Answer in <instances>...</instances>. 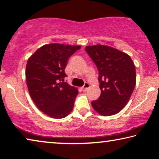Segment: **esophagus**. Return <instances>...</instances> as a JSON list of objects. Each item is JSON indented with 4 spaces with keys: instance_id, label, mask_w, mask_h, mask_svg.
Instances as JSON below:
<instances>
[{
    "instance_id": "obj_1",
    "label": "esophagus",
    "mask_w": 159,
    "mask_h": 159,
    "mask_svg": "<svg viewBox=\"0 0 159 159\" xmlns=\"http://www.w3.org/2000/svg\"><path fill=\"white\" fill-rule=\"evenodd\" d=\"M89 87H90V84L86 82V83H85L84 85H83L81 88V90L83 91V92H85V91H86L88 89V88H89Z\"/></svg>"
}]
</instances>
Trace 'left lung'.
Wrapping results in <instances>:
<instances>
[{"label":"left lung","instance_id":"obj_1","mask_svg":"<svg viewBox=\"0 0 159 159\" xmlns=\"http://www.w3.org/2000/svg\"><path fill=\"white\" fill-rule=\"evenodd\" d=\"M85 50L99 71L101 95L92 102L93 109L104 116L117 114L130 99L136 84L135 66L130 56L109 46H87Z\"/></svg>","mask_w":159,"mask_h":159}]
</instances>
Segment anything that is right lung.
I'll return each instance as SVG.
<instances>
[{
  "instance_id": "1",
  "label": "right lung",
  "mask_w": 159,
  "mask_h": 159,
  "mask_svg": "<svg viewBox=\"0 0 159 159\" xmlns=\"http://www.w3.org/2000/svg\"><path fill=\"white\" fill-rule=\"evenodd\" d=\"M79 49V45H45L28 60L26 79L29 94L38 108L51 118H63L73 109L79 91L63 82L67 76L64 69L69 58Z\"/></svg>"
}]
</instances>
